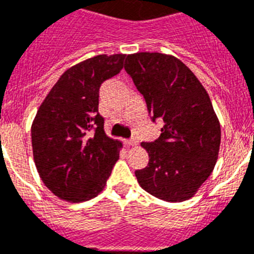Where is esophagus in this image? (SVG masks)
Here are the masks:
<instances>
[{
    "label": "esophagus",
    "mask_w": 254,
    "mask_h": 254,
    "mask_svg": "<svg viewBox=\"0 0 254 254\" xmlns=\"http://www.w3.org/2000/svg\"><path fill=\"white\" fill-rule=\"evenodd\" d=\"M125 143H127V145H129V146H137V145H138V139L133 137V138L125 139Z\"/></svg>",
    "instance_id": "34e87169"
}]
</instances>
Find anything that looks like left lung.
I'll list each match as a JSON object with an SVG mask.
<instances>
[{
  "label": "left lung",
  "mask_w": 254,
  "mask_h": 254,
  "mask_svg": "<svg viewBox=\"0 0 254 254\" xmlns=\"http://www.w3.org/2000/svg\"><path fill=\"white\" fill-rule=\"evenodd\" d=\"M125 71L146 101L161 135L142 142L149 163L137 170L139 186L166 201L187 200L211 175L220 147V124L204 87L187 65L171 55H127Z\"/></svg>",
  "instance_id": "8db88e82"
}]
</instances>
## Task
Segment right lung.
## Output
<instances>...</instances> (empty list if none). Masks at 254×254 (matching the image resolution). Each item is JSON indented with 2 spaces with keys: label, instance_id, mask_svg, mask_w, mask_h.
Instances as JSON below:
<instances>
[{
  "label": "right lung",
  "instance_id": "1",
  "mask_svg": "<svg viewBox=\"0 0 254 254\" xmlns=\"http://www.w3.org/2000/svg\"><path fill=\"white\" fill-rule=\"evenodd\" d=\"M125 55H97L67 69L42 103L31 127L34 162L46 187L64 200L103 191L121 142L104 131L99 91L123 69Z\"/></svg>",
  "mask_w": 254,
  "mask_h": 254
}]
</instances>
